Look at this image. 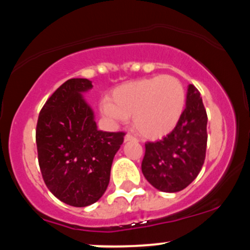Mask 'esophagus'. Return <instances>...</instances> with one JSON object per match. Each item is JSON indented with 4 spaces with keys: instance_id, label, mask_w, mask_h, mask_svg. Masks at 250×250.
Returning a JSON list of instances; mask_svg holds the SVG:
<instances>
[{
    "instance_id": "34e87169",
    "label": "esophagus",
    "mask_w": 250,
    "mask_h": 250,
    "mask_svg": "<svg viewBox=\"0 0 250 250\" xmlns=\"http://www.w3.org/2000/svg\"><path fill=\"white\" fill-rule=\"evenodd\" d=\"M125 142H130V141H138V138H137V137H135V136H132V135H130V133H127V135L125 136Z\"/></svg>"
}]
</instances>
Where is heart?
<instances>
[{
  "instance_id": "obj_1",
  "label": "heart",
  "mask_w": 250,
  "mask_h": 250,
  "mask_svg": "<svg viewBox=\"0 0 250 250\" xmlns=\"http://www.w3.org/2000/svg\"><path fill=\"white\" fill-rule=\"evenodd\" d=\"M186 92L179 79L158 75L119 85L104 99L101 112L114 122L132 117L133 127L147 138L168 135L184 113Z\"/></svg>"
}]
</instances>
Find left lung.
<instances>
[{
	"label": "left lung",
	"mask_w": 250,
	"mask_h": 250,
	"mask_svg": "<svg viewBox=\"0 0 250 250\" xmlns=\"http://www.w3.org/2000/svg\"><path fill=\"white\" fill-rule=\"evenodd\" d=\"M208 114L200 93L187 89L186 107L174 130L157 142H146L142 171L155 188L174 193L186 188L204 165L208 143Z\"/></svg>",
	"instance_id": "left-lung-1"
}]
</instances>
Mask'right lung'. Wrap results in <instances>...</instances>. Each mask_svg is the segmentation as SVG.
Returning a JSON list of instances; mask_svg holds the SVG:
<instances>
[{"mask_svg": "<svg viewBox=\"0 0 250 250\" xmlns=\"http://www.w3.org/2000/svg\"><path fill=\"white\" fill-rule=\"evenodd\" d=\"M87 79H70L42 106L36 130L40 171L50 192L63 203L84 208L107 189L114 155L124 132L98 130L82 93Z\"/></svg>", "mask_w": 250, "mask_h": 250, "instance_id": "obj_1", "label": "right lung"}]
</instances>
